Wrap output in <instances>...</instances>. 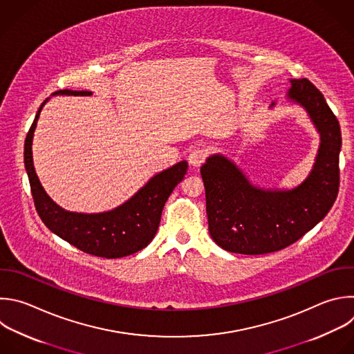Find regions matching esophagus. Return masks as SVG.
<instances>
[{
	"label": "esophagus",
	"mask_w": 354,
	"mask_h": 354,
	"mask_svg": "<svg viewBox=\"0 0 354 354\" xmlns=\"http://www.w3.org/2000/svg\"><path fill=\"white\" fill-rule=\"evenodd\" d=\"M205 158H207L205 150H203V149H194V150H192L190 154H189V164H190L193 168H198L200 165L204 164Z\"/></svg>",
	"instance_id": "obj_1"
}]
</instances>
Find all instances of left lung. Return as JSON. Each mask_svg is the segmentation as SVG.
Masks as SVG:
<instances>
[{
    "label": "left lung",
    "mask_w": 354,
    "mask_h": 354,
    "mask_svg": "<svg viewBox=\"0 0 354 354\" xmlns=\"http://www.w3.org/2000/svg\"><path fill=\"white\" fill-rule=\"evenodd\" d=\"M290 84L288 97L306 108L321 135L314 168L300 186L285 192L254 187L222 156L209 157L200 169L208 230L226 252L256 256L282 250L313 229L336 200L342 147L339 122L308 79H292Z\"/></svg>",
    "instance_id": "1"
}]
</instances>
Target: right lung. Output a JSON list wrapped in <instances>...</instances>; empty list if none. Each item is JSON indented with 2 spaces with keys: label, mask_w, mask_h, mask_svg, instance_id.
<instances>
[{
  "label": "right lung",
  "mask_w": 354,
  "mask_h": 354,
  "mask_svg": "<svg viewBox=\"0 0 354 354\" xmlns=\"http://www.w3.org/2000/svg\"><path fill=\"white\" fill-rule=\"evenodd\" d=\"M55 94L90 95L91 91L64 88ZM41 106L25 140V167L35 207L44 225L61 239L95 257L120 259L145 249L156 236L168 197L186 175V161L151 178L131 200L112 211L101 214L65 211L46 194L33 167L32 140Z\"/></svg>",
  "instance_id": "right-lung-1"
}]
</instances>
